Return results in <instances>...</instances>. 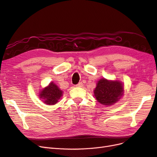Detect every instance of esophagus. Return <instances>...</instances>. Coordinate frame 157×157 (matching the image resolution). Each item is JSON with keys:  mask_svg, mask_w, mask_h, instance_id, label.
Here are the masks:
<instances>
[{"mask_svg": "<svg viewBox=\"0 0 157 157\" xmlns=\"http://www.w3.org/2000/svg\"><path fill=\"white\" fill-rule=\"evenodd\" d=\"M77 87H82L83 86V84L82 82H79L77 84Z\"/></svg>", "mask_w": 157, "mask_h": 157, "instance_id": "obj_1", "label": "esophagus"}]
</instances>
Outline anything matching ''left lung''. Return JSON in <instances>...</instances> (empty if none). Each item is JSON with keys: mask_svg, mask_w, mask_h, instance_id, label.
Masks as SVG:
<instances>
[{"mask_svg": "<svg viewBox=\"0 0 157 157\" xmlns=\"http://www.w3.org/2000/svg\"><path fill=\"white\" fill-rule=\"evenodd\" d=\"M123 87L119 81H111L105 78L99 80L94 96L98 102L102 105H111L118 101L123 94Z\"/></svg>", "mask_w": 157, "mask_h": 157, "instance_id": "obj_1", "label": "left lung"}]
</instances>
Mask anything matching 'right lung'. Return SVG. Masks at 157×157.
I'll return each mask as SVG.
<instances>
[{
    "mask_svg": "<svg viewBox=\"0 0 157 157\" xmlns=\"http://www.w3.org/2000/svg\"><path fill=\"white\" fill-rule=\"evenodd\" d=\"M63 92L53 82H51L48 86L42 90L40 98L43 99L44 103L48 105H54L58 101L62 96Z\"/></svg>",
    "mask_w": 157,
    "mask_h": 157,
    "instance_id": "add662e5",
    "label": "right lung"
}]
</instances>
